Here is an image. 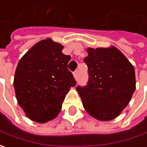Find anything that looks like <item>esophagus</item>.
Returning a JSON list of instances; mask_svg holds the SVG:
<instances>
[{
	"instance_id": "obj_1",
	"label": "esophagus",
	"mask_w": 147,
	"mask_h": 147,
	"mask_svg": "<svg viewBox=\"0 0 147 147\" xmlns=\"http://www.w3.org/2000/svg\"><path fill=\"white\" fill-rule=\"evenodd\" d=\"M74 76L75 78V79H78V70H75L74 72Z\"/></svg>"
}]
</instances>
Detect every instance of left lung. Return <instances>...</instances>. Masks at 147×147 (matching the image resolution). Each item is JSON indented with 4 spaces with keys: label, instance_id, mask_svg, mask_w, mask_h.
I'll list each match as a JSON object with an SVG mask.
<instances>
[{
    "label": "left lung",
    "instance_id": "1",
    "mask_svg": "<svg viewBox=\"0 0 147 147\" xmlns=\"http://www.w3.org/2000/svg\"><path fill=\"white\" fill-rule=\"evenodd\" d=\"M83 61L88 68L86 86H78L84 109L90 115L109 121L119 115L136 88L133 66L120 51L88 48Z\"/></svg>",
    "mask_w": 147,
    "mask_h": 147
}]
</instances>
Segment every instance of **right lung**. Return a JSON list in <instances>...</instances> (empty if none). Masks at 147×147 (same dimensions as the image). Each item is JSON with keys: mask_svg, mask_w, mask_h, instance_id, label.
<instances>
[{"mask_svg": "<svg viewBox=\"0 0 147 147\" xmlns=\"http://www.w3.org/2000/svg\"><path fill=\"white\" fill-rule=\"evenodd\" d=\"M64 47L51 39L34 45L21 58L14 74L16 98L26 115L37 123H46L58 115L65 95L76 85L68 69L70 55Z\"/></svg>", "mask_w": 147, "mask_h": 147, "instance_id": "add662e5", "label": "right lung"}]
</instances>
